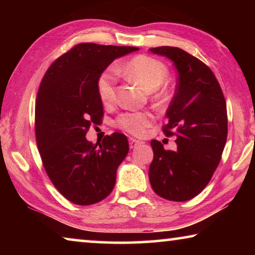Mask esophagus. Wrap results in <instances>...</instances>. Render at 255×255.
<instances>
[{
	"mask_svg": "<svg viewBox=\"0 0 255 255\" xmlns=\"http://www.w3.org/2000/svg\"><path fill=\"white\" fill-rule=\"evenodd\" d=\"M141 144H143V141L137 140L135 138H129V146H130V148H136L137 146H139Z\"/></svg>",
	"mask_w": 255,
	"mask_h": 255,
	"instance_id": "obj_1",
	"label": "esophagus"
}]
</instances>
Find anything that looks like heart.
Instances as JSON below:
<instances>
[{
  "mask_svg": "<svg viewBox=\"0 0 255 255\" xmlns=\"http://www.w3.org/2000/svg\"><path fill=\"white\" fill-rule=\"evenodd\" d=\"M124 72L146 90H154L167 77V70L159 60L146 55L131 58L125 65ZM116 72L106 70L97 81V91L103 105H110L116 97ZM153 115L148 111L124 112L116 119V126L131 135L140 136L153 122Z\"/></svg>",
  "mask_w": 255,
  "mask_h": 255,
  "instance_id": "obj_1",
  "label": "heart"
}]
</instances>
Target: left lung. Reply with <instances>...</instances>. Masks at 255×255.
I'll use <instances>...</instances> for the list:
<instances>
[{
    "label": "left lung",
    "instance_id": "1",
    "mask_svg": "<svg viewBox=\"0 0 255 255\" xmlns=\"http://www.w3.org/2000/svg\"><path fill=\"white\" fill-rule=\"evenodd\" d=\"M165 56L178 71L175 94L166 110L163 131L176 137L175 150L153 139L149 182L155 193L172 201H187L205 189L217 169L227 139V110L210 68L178 47L150 48Z\"/></svg>",
    "mask_w": 255,
    "mask_h": 255
}]
</instances>
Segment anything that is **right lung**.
I'll list each match as a JSON object with an SVG mask.
<instances>
[{"instance_id": "right-lung-1", "label": "right lung", "mask_w": 255, "mask_h": 255, "mask_svg": "<svg viewBox=\"0 0 255 255\" xmlns=\"http://www.w3.org/2000/svg\"><path fill=\"white\" fill-rule=\"evenodd\" d=\"M136 50L83 42L56 59L42 77L36 100L37 146L50 181L73 204H97L115 187L129 150L127 137L114 132L94 145L85 135L103 116L98 77L116 58Z\"/></svg>"}]
</instances>
